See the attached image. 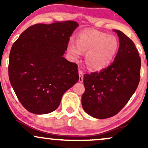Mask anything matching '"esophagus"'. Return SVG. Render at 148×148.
I'll return each instance as SVG.
<instances>
[{
	"mask_svg": "<svg viewBox=\"0 0 148 148\" xmlns=\"http://www.w3.org/2000/svg\"><path fill=\"white\" fill-rule=\"evenodd\" d=\"M79 82L82 83L83 81H84V73H83V72L81 70L79 71Z\"/></svg>",
	"mask_w": 148,
	"mask_h": 148,
	"instance_id": "esophagus-1",
	"label": "esophagus"
}]
</instances>
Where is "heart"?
Returning <instances> with one entry per match:
<instances>
[{
	"label": "heart",
	"instance_id": "obj_1",
	"mask_svg": "<svg viewBox=\"0 0 148 148\" xmlns=\"http://www.w3.org/2000/svg\"><path fill=\"white\" fill-rule=\"evenodd\" d=\"M119 49L116 37L95 30H85L78 35L76 43L70 42L67 51L73 59H78L81 52H86L85 60L92 70H99L113 61Z\"/></svg>",
	"mask_w": 148,
	"mask_h": 148
}]
</instances>
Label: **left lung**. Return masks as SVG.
<instances>
[{"label":"left lung","mask_w":148,"mask_h":148,"mask_svg":"<svg viewBox=\"0 0 148 148\" xmlns=\"http://www.w3.org/2000/svg\"><path fill=\"white\" fill-rule=\"evenodd\" d=\"M113 31L118 34L120 42L114 61L106 68L84 76L83 108L98 119L118 114L135 92L140 81L141 62L136 47L123 32Z\"/></svg>","instance_id":"obj_1"}]
</instances>
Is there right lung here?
I'll list each match as a JSON object with an SVG mask.
<instances>
[{"instance_id": "right-lung-1", "label": "right lung", "mask_w": 148, "mask_h": 148, "mask_svg": "<svg viewBox=\"0 0 148 148\" xmlns=\"http://www.w3.org/2000/svg\"><path fill=\"white\" fill-rule=\"evenodd\" d=\"M78 25L74 21L35 24L13 44L8 65L10 84L30 113L55 111L64 93L79 81L77 64L63 57Z\"/></svg>"}]
</instances>
